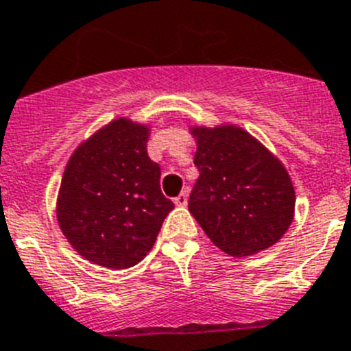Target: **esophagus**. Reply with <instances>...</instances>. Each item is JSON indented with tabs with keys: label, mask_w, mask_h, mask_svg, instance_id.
Segmentation results:
<instances>
[{
	"label": "esophagus",
	"mask_w": 351,
	"mask_h": 351,
	"mask_svg": "<svg viewBox=\"0 0 351 351\" xmlns=\"http://www.w3.org/2000/svg\"><path fill=\"white\" fill-rule=\"evenodd\" d=\"M173 202L178 204V206H186V202H188V192H182L179 193L176 199H173Z\"/></svg>",
	"instance_id": "1"
}]
</instances>
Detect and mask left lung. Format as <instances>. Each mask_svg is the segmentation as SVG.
<instances>
[{
  "label": "left lung",
  "instance_id": "1",
  "mask_svg": "<svg viewBox=\"0 0 351 351\" xmlns=\"http://www.w3.org/2000/svg\"><path fill=\"white\" fill-rule=\"evenodd\" d=\"M192 132L199 179L188 210L204 233L233 256L276 244L291 226L296 202L283 165L239 127Z\"/></svg>",
  "mask_w": 351,
  "mask_h": 351
}]
</instances>
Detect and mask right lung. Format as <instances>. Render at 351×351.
<instances>
[{
    "mask_svg": "<svg viewBox=\"0 0 351 351\" xmlns=\"http://www.w3.org/2000/svg\"><path fill=\"white\" fill-rule=\"evenodd\" d=\"M147 140L145 127L114 120L80 145L66 167L57 202L60 230L84 258L104 267L136 265L173 210Z\"/></svg>",
    "mask_w": 351,
    "mask_h": 351,
    "instance_id": "obj_1",
    "label": "right lung"
}]
</instances>
